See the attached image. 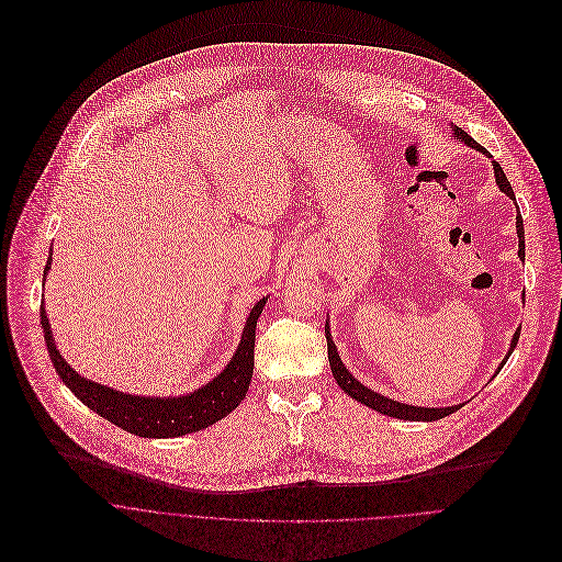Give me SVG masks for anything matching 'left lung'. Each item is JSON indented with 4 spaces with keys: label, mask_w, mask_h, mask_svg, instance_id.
<instances>
[{
    "label": "left lung",
    "mask_w": 562,
    "mask_h": 562,
    "mask_svg": "<svg viewBox=\"0 0 562 562\" xmlns=\"http://www.w3.org/2000/svg\"><path fill=\"white\" fill-rule=\"evenodd\" d=\"M452 137L459 139L461 144H465V146H470V148H474V150L487 155V150H485L483 146H479L463 128L452 126ZM487 157H490V155H487ZM490 159H492V157H490ZM492 166H494L496 186L501 188V192H505V194L516 203L514 190H512V186H509V181H507V177H505L501 164L492 159ZM516 235H518V257H520V261L525 263V231H522V216H520V212L516 214ZM518 336H520V327L514 331L509 350H507L505 359L501 361L496 374L503 370V366H505L507 359L512 357V352H514V348H516V344H518ZM325 339H327V359H329V368H331L334 381L339 383V387H341L348 396H352L355 401H359V403H363V405L376 409L379 414H385V416H392V418H401V420H427V423H429V420H438V418L450 416V414H454L457 409H461V407L465 405V403H459V405H450V407H418V405H407V403L394 401V398H390V396H383V394L370 390L368 385H363L359 379H355L352 372L346 368V363H344L341 357H339V350H336V346H334V341H331V334H329L327 321H325ZM496 374H494V376H496ZM494 376H492V379H494Z\"/></svg>",
    "instance_id": "obj_1"
}]
</instances>
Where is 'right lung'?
I'll list each match as a JSON object with an SVG mask.
<instances>
[{"label": "right lung", "mask_w": 562, "mask_h": 562, "mask_svg": "<svg viewBox=\"0 0 562 562\" xmlns=\"http://www.w3.org/2000/svg\"><path fill=\"white\" fill-rule=\"evenodd\" d=\"M53 263V248L48 252V261L44 268V281L48 277ZM268 296L259 299L255 307L250 310L246 318V327L241 334V341L228 361V366L221 370L212 381L201 385L194 392L179 394V396H142V394H126L115 387L101 385L97 381L83 379L77 374L66 359L59 355L53 329L46 316V307L42 305V327L44 339L50 355V361L59 374V379L66 383V387L92 412L110 420L135 436L144 438H175L186 436L192 431H199L203 427H210L212 423L228 416L239 403L246 398L252 370H255V334H257V321L263 312Z\"/></svg>", "instance_id": "add662e5"}]
</instances>
